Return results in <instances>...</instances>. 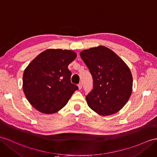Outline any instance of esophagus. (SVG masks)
Masks as SVG:
<instances>
[{"instance_id":"obj_1","label":"esophagus","mask_w":157,"mask_h":157,"mask_svg":"<svg viewBox=\"0 0 157 157\" xmlns=\"http://www.w3.org/2000/svg\"><path fill=\"white\" fill-rule=\"evenodd\" d=\"M78 87H79V90H81L82 88V83H79L78 84Z\"/></svg>"}]
</instances>
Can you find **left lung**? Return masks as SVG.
<instances>
[{"instance_id": "8db88e82", "label": "left lung", "mask_w": 157, "mask_h": 157, "mask_svg": "<svg viewBox=\"0 0 157 157\" xmlns=\"http://www.w3.org/2000/svg\"><path fill=\"white\" fill-rule=\"evenodd\" d=\"M79 55L94 80L93 89L86 96L89 107L101 116L118 112L132 90V76L128 65L104 46L82 51Z\"/></svg>"}]
</instances>
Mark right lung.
<instances>
[{
    "mask_svg": "<svg viewBox=\"0 0 157 157\" xmlns=\"http://www.w3.org/2000/svg\"><path fill=\"white\" fill-rule=\"evenodd\" d=\"M77 55L71 50L47 49L36 57L23 77V89L36 110L53 114L67 104L78 86L71 82L68 65Z\"/></svg>",
    "mask_w": 157,
    "mask_h": 157,
    "instance_id": "right-lung-1",
    "label": "right lung"
}]
</instances>
